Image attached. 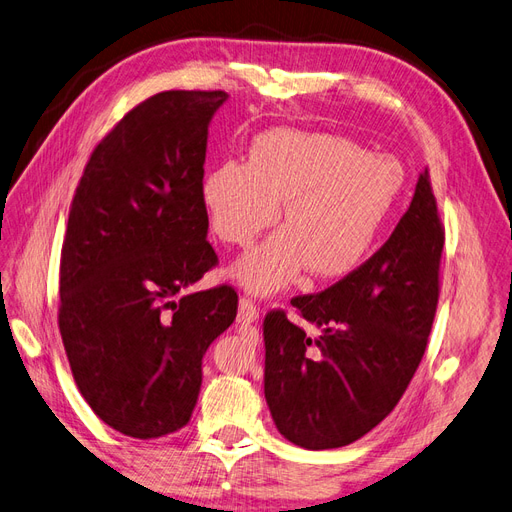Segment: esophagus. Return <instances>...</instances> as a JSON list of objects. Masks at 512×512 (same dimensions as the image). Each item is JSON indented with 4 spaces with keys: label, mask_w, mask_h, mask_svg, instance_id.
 <instances>
[{
    "label": "esophagus",
    "mask_w": 512,
    "mask_h": 512,
    "mask_svg": "<svg viewBox=\"0 0 512 512\" xmlns=\"http://www.w3.org/2000/svg\"><path fill=\"white\" fill-rule=\"evenodd\" d=\"M259 321V308L253 300L249 298H240V304H238V323L240 325H251V323H257Z\"/></svg>",
    "instance_id": "34e87169"
}]
</instances>
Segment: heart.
Here are the masks:
<instances>
[{
	"label": "heart",
	"mask_w": 512,
	"mask_h": 512,
	"mask_svg": "<svg viewBox=\"0 0 512 512\" xmlns=\"http://www.w3.org/2000/svg\"><path fill=\"white\" fill-rule=\"evenodd\" d=\"M404 185L400 163L359 144L302 129L253 140L246 163L221 161L202 178L214 236L249 246L280 217L285 227L232 268L255 295L291 287L306 270L338 280L364 266Z\"/></svg>",
	"instance_id": "1"
}]
</instances>
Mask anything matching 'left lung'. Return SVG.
Returning <instances> with one entry per match:
<instances>
[{"mask_svg":"<svg viewBox=\"0 0 512 512\" xmlns=\"http://www.w3.org/2000/svg\"><path fill=\"white\" fill-rule=\"evenodd\" d=\"M442 246L425 170L404 217L364 266L321 293L291 300L317 336L283 310L268 312L263 393L289 442L310 451L346 447L400 402L432 332Z\"/></svg>","mask_w":512,"mask_h":512,"instance_id":"1","label":"left lung"}]
</instances>
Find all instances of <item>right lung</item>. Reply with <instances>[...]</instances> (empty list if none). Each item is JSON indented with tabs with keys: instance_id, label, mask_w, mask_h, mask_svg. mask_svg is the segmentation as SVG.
Masks as SVG:
<instances>
[{
	"instance_id": "add662e5",
	"label": "right lung",
	"mask_w": 512,
	"mask_h": 512,
	"mask_svg": "<svg viewBox=\"0 0 512 512\" xmlns=\"http://www.w3.org/2000/svg\"><path fill=\"white\" fill-rule=\"evenodd\" d=\"M227 97H148L95 146L70 208L59 332L82 398L131 438L189 423L202 359L236 319L232 287L183 295L217 266L202 178L208 125Z\"/></svg>"
}]
</instances>
